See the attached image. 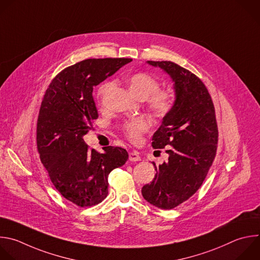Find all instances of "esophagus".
<instances>
[{
  "label": "esophagus",
  "instance_id": "obj_1",
  "mask_svg": "<svg viewBox=\"0 0 260 260\" xmlns=\"http://www.w3.org/2000/svg\"><path fill=\"white\" fill-rule=\"evenodd\" d=\"M128 159H129V161H140L141 157H140L138 152L133 151V152L128 153Z\"/></svg>",
  "mask_w": 260,
  "mask_h": 260
}]
</instances>
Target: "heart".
<instances>
[{
	"mask_svg": "<svg viewBox=\"0 0 260 260\" xmlns=\"http://www.w3.org/2000/svg\"><path fill=\"white\" fill-rule=\"evenodd\" d=\"M126 82L133 95L140 99H146L147 105L157 116L167 115L175 107L177 95L169 86H159L160 81L154 75L146 71H138L127 76ZM113 88L111 81L104 82L98 90V100L103 103L107 94ZM150 128V122L146 118H133L122 124V132L133 143L140 142L143 134Z\"/></svg>",
	"mask_w": 260,
	"mask_h": 260,
	"instance_id": "1",
	"label": "heart"
}]
</instances>
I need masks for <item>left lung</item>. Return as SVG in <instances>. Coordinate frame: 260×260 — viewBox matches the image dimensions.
I'll list each match as a JSON object with an SVG mask.
<instances>
[{
  "label": "left lung",
  "instance_id": "left-lung-1",
  "mask_svg": "<svg viewBox=\"0 0 260 260\" xmlns=\"http://www.w3.org/2000/svg\"><path fill=\"white\" fill-rule=\"evenodd\" d=\"M175 81L176 104L152 138L154 149L169 157L156 166V175L142 189L150 204L172 209L192 197L203 184L216 155L218 128L211 96L203 81L190 70L170 61H148Z\"/></svg>",
  "mask_w": 260,
  "mask_h": 260
}]
</instances>
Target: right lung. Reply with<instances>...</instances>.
I'll list each match as a JSON object with an SVG mask.
<instances>
[{"mask_svg": "<svg viewBox=\"0 0 260 260\" xmlns=\"http://www.w3.org/2000/svg\"><path fill=\"white\" fill-rule=\"evenodd\" d=\"M131 58L86 59L64 68L49 84L37 122V148L56 190L79 207L101 203L108 195V176L128 154L121 147L90 149L82 137L99 117L94 86Z\"/></svg>", "mask_w": 260, "mask_h": 260, "instance_id": "obj_1", "label": "right lung"}]
</instances>
